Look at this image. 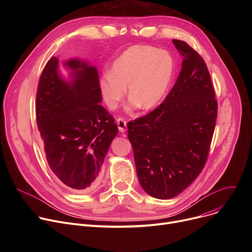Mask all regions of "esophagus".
<instances>
[{
	"label": "esophagus",
	"mask_w": 252,
	"mask_h": 252,
	"mask_svg": "<svg viewBox=\"0 0 252 252\" xmlns=\"http://www.w3.org/2000/svg\"><path fill=\"white\" fill-rule=\"evenodd\" d=\"M116 125L118 126V129L121 133H125L126 129V122L125 121L124 118H118L116 119Z\"/></svg>",
	"instance_id": "esophagus-1"
}]
</instances>
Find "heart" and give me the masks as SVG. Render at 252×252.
I'll return each instance as SVG.
<instances>
[{
    "mask_svg": "<svg viewBox=\"0 0 252 252\" xmlns=\"http://www.w3.org/2000/svg\"><path fill=\"white\" fill-rule=\"evenodd\" d=\"M175 62L166 51L150 46H133L119 55L111 66V72L99 78L103 101L115 110L126 96L130 98L126 110L138 108L151 110L164 99L173 81Z\"/></svg>",
    "mask_w": 252,
    "mask_h": 252,
    "instance_id": "heart-1",
    "label": "heart"
}]
</instances>
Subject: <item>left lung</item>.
Listing matches in <instances>:
<instances>
[{
  "label": "left lung",
  "instance_id": "obj_1",
  "mask_svg": "<svg viewBox=\"0 0 252 252\" xmlns=\"http://www.w3.org/2000/svg\"><path fill=\"white\" fill-rule=\"evenodd\" d=\"M173 44L184 57L177 83L155 110L127 124L140 185L157 199L176 197L199 176L218 115L205 62L187 43Z\"/></svg>",
  "mask_w": 252,
  "mask_h": 252
}]
</instances>
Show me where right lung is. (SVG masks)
Segmentation results:
<instances>
[{"mask_svg":"<svg viewBox=\"0 0 252 252\" xmlns=\"http://www.w3.org/2000/svg\"><path fill=\"white\" fill-rule=\"evenodd\" d=\"M52 57L39 78L36 124L51 170L75 192L95 187L105 156L118 133L101 106L98 70L85 59Z\"/></svg>","mask_w":252,"mask_h":252,"instance_id":"right-lung-1","label":"right lung"}]
</instances>
